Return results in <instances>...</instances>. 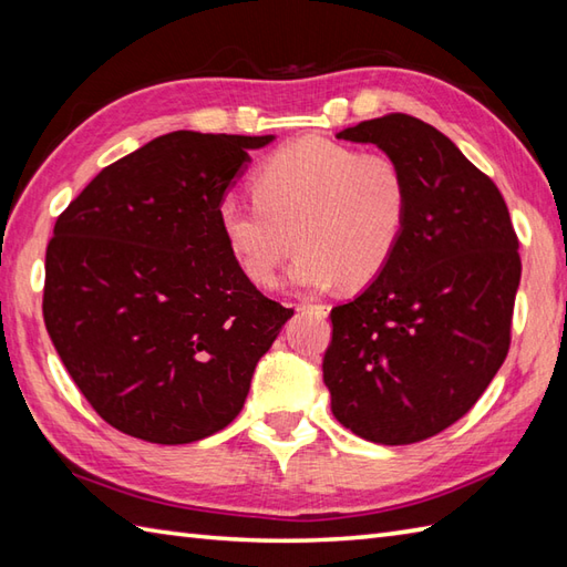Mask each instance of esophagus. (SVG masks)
<instances>
[{
  "label": "esophagus",
  "mask_w": 567,
  "mask_h": 567,
  "mask_svg": "<svg viewBox=\"0 0 567 567\" xmlns=\"http://www.w3.org/2000/svg\"><path fill=\"white\" fill-rule=\"evenodd\" d=\"M297 311H311V315H317V317H327L329 315V307L327 305H315V302H305V305H299L297 307Z\"/></svg>",
  "instance_id": "esophagus-1"
}]
</instances>
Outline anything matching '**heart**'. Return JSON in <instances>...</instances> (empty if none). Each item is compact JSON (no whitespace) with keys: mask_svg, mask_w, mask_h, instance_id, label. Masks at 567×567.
Returning <instances> with one entry per match:
<instances>
[{"mask_svg":"<svg viewBox=\"0 0 567 567\" xmlns=\"http://www.w3.org/2000/svg\"><path fill=\"white\" fill-rule=\"evenodd\" d=\"M409 214L412 189L392 155L299 138L258 167L252 197L226 195L216 219L250 282H277L295 236V287L329 290L343 282L360 290L390 268Z\"/></svg>","mask_w":567,"mask_h":567,"instance_id":"1","label":"heart"}]
</instances>
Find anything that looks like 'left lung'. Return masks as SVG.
I'll return each instance as SVG.
<instances>
[{
  "mask_svg": "<svg viewBox=\"0 0 567 567\" xmlns=\"http://www.w3.org/2000/svg\"><path fill=\"white\" fill-rule=\"evenodd\" d=\"M336 138L375 146L412 189L390 268L331 309V412L355 436L406 445L465 416L509 351L519 240L497 185L439 128L388 114Z\"/></svg>",
  "mask_w": 567,
  "mask_h": 567,
  "instance_id": "obj_1",
  "label": "left lung"
}]
</instances>
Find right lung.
Here are the masks:
<instances>
[{"label":"right lung","instance_id":"obj_1","mask_svg":"<svg viewBox=\"0 0 567 567\" xmlns=\"http://www.w3.org/2000/svg\"><path fill=\"white\" fill-rule=\"evenodd\" d=\"M275 136L173 131L112 163L58 216L43 319L94 412L177 445L238 416L295 311L240 272L216 209Z\"/></svg>","mask_w":567,"mask_h":567}]
</instances>
